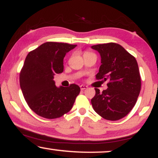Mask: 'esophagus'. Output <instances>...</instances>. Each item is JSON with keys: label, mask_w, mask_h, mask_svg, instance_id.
I'll list each match as a JSON object with an SVG mask.
<instances>
[{"label": "esophagus", "mask_w": 158, "mask_h": 158, "mask_svg": "<svg viewBox=\"0 0 158 158\" xmlns=\"http://www.w3.org/2000/svg\"><path fill=\"white\" fill-rule=\"evenodd\" d=\"M86 88H88V86H87V85H80V89L81 90H85V89H86Z\"/></svg>", "instance_id": "obj_1"}]
</instances>
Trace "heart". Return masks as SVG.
<instances>
[{
  "label": "heart",
  "mask_w": 158,
  "mask_h": 158,
  "mask_svg": "<svg viewBox=\"0 0 158 158\" xmlns=\"http://www.w3.org/2000/svg\"><path fill=\"white\" fill-rule=\"evenodd\" d=\"M88 52H85V53H88Z\"/></svg>",
  "instance_id": "heart-1"
}]
</instances>
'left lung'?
I'll list each match as a JSON object with an SVG mask.
<instances>
[{
    "label": "left lung",
    "instance_id": "1",
    "mask_svg": "<svg viewBox=\"0 0 158 158\" xmlns=\"http://www.w3.org/2000/svg\"><path fill=\"white\" fill-rule=\"evenodd\" d=\"M91 48L101 56L102 64L96 79L108 80V88L102 93L95 88L92 106L102 118L118 120L132 110L140 92L141 79L137 60L116 43L94 45Z\"/></svg>",
    "mask_w": 158,
    "mask_h": 158
}]
</instances>
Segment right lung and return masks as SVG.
Masks as SVG:
<instances>
[{
	"label": "right lung",
	"mask_w": 158,
	"mask_h": 158,
	"mask_svg": "<svg viewBox=\"0 0 158 158\" xmlns=\"http://www.w3.org/2000/svg\"><path fill=\"white\" fill-rule=\"evenodd\" d=\"M76 47L49 41L27 56L20 73V86L27 105L40 117L59 118L71 110L80 88L76 84L58 88L53 78L62 73L65 55Z\"/></svg>",
	"instance_id": "right-lung-1"
}]
</instances>
